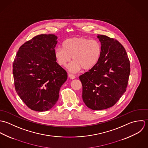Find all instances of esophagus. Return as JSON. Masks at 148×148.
I'll use <instances>...</instances> for the list:
<instances>
[{"label": "esophagus", "instance_id": "1", "mask_svg": "<svg viewBox=\"0 0 148 148\" xmlns=\"http://www.w3.org/2000/svg\"><path fill=\"white\" fill-rule=\"evenodd\" d=\"M69 77L70 78V79H74L75 78V77L74 75H73V74H69Z\"/></svg>", "mask_w": 148, "mask_h": 148}]
</instances>
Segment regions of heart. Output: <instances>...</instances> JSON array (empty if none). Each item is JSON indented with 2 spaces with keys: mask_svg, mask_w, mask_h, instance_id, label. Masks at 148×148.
<instances>
[{
  "mask_svg": "<svg viewBox=\"0 0 148 148\" xmlns=\"http://www.w3.org/2000/svg\"><path fill=\"white\" fill-rule=\"evenodd\" d=\"M63 47L54 50V57L60 66L66 67L71 59L74 60L67 66L71 73H77L82 68L89 70L98 62L102 53L101 45L95 40L85 37H73L66 39Z\"/></svg>",
  "mask_w": 148,
  "mask_h": 148,
  "instance_id": "heart-1",
  "label": "heart"
}]
</instances>
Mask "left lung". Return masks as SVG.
<instances>
[{
  "label": "left lung",
  "instance_id": "obj_1",
  "mask_svg": "<svg viewBox=\"0 0 148 148\" xmlns=\"http://www.w3.org/2000/svg\"><path fill=\"white\" fill-rule=\"evenodd\" d=\"M102 53L97 64L79 76L82 99L92 110H99L114 105L126 91L130 72L125 49L118 40L98 35Z\"/></svg>",
  "mask_w": 148,
  "mask_h": 148
}]
</instances>
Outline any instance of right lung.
<instances>
[{
	"label": "right lung",
	"mask_w": 148,
	"mask_h": 148,
	"mask_svg": "<svg viewBox=\"0 0 148 148\" xmlns=\"http://www.w3.org/2000/svg\"><path fill=\"white\" fill-rule=\"evenodd\" d=\"M57 38L54 34L36 35L20 47L14 59L15 90L32 110L51 109L57 102L60 88L67 80V72L54 57Z\"/></svg>",
	"instance_id": "right-lung-1"
}]
</instances>
